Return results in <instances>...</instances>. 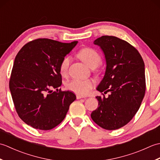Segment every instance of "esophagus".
<instances>
[{"label":"esophagus","mask_w":160,"mask_h":160,"mask_svg":"<svg viewBox=\"0 0 160 160\" xmlns=\"http://www.w3.org/2000/svg\"><path fill=\"white\" fill-rule=\"evenodd\" d=\"M85 97L83 96H81V95H79V94H77L76 95V98L78 100V99H81V98H84Z\"/></svg>","instance_id":"1"}]
</instances>
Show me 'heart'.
<instances>
[{"instance_id":"obj_1","label":"heart","mask_w":160,"mask_h":160,"mask_svg":"<svg viewBox=\"0 0 160 160\" xmlns=\"http://www.w3.org/2000/svg\"><path fill=\"white\" fill-rule=\"evenodd\" d=\"M78 56L89 66L91 69L96 68L101 62V56L96 50L91 47H85L79 51ZM71 63V57L69 56H64L61 60L59 64V71L62 76H66ZM95 82L93 80L87 79H75L71 80L65 84V87L73 92L79 95H87L93 89Z\"/></svg>"}]
</instances>
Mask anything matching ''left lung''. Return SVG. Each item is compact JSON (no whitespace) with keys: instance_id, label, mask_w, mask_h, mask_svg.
<instances>
[{"instance_id":"8db88e82","label":"left lung","mask_w":160,"mask_h":160,"mask_svg":"<svg viewBox=\"0 0 160 160\" xmlns=\"http://www.w3.org/2000/svg\"><path fill=\"white\" fill-rule=\"evenodd\" d=\"M107 62L106 72L97 90L107 98L97 96L98 107L91 113L95 123L106 130H115L130 122L140 107L146 91L144 60L128 42L113 36L94 41Z\"/></svg>"}]
</instances>
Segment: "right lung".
I'll list each match as a JSON object with an SVG mask.
<instances>
[{"label": "right lung", "mask_w": 160, "mask_h": 160, "mask_svg": "<svg viewBox=\"0 0 160 160\" xmlns=\"http://www.w3.org/2000/svg\"><path fill=\"white\" fill-rule=\"evenodd\" d=\"M77 41L60 42L38 38L24 45L15 58L9 89L18 116L40 130L52 129L65 118L76 99L71 91H62L59 64ZM55 88L57 92H52Z\"/></svg>", "instance_id": "obj_1"}]
</instances>
